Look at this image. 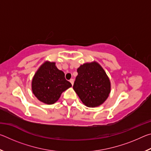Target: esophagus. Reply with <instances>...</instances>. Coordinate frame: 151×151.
Wrapping results in <instances>:
<instances>
[{"label": "esophagus", "instance_id": "34e87169", "mask_svg": "<svg viewBox=\"0 0 151 151\" xmlns=\"http://www.w3.org/2000/svg\"><path fill=\"white\" fill-rule=\"evenodd\" d=\"M70 83H71V84H72V85H73V84H74V79H70Z\"/></svg>", "mask_w": 151, "mask_h": 151}]
</instances>
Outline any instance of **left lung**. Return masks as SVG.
Instances as JSON below:
<instances>
[{
    "instance_id": "left-lung-1",
    "label": "left lung",
    "mask_w": 151,
    "mask_h": 151,
    "mask_svg": "<svg viewBox=\"0 0 151 151\" xmlns=\"http://www.w3.org/2000/svg\"><path fill=\"white\" fill-rule=\"evenodd\" d=\"M74 91L85 106L97 107L103 104L111 93V81L103 68L96 62L86 63L77 69Z\"/></svg>"
}]
</instances>
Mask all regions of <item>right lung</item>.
<instances>
[{
  "instance_id": "obj_1",
  "label": "right lung",
  "mask_w": 151,
  "mask_h": 151,
  "mask_svg": "<svg viewBox=\"0 0 151 151\" xmlns=\"http://www.w3.org/2000/svg\"><path fill=\"white\" fill-rule=\"evenodd\" d=\"M32 91L38 100L52 104L59 99L63 91L72 86L65 78V73L58 69L55 62L45 61L38 68L32 80Z\"/></svg>"
}]
</instances>
